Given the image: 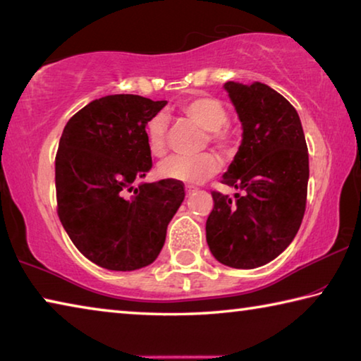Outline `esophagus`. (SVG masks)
Returning <instances> with one entry per match:
<instances>
[{
    "label": "esophagus",
    "instance_id": "1",
    "mask_svg": "<svg viewBox=\"0 0 361 361\" xmlns=\"http://www.w3.org/2000/svg\"><path fill=\"white\" fill-rule=\"evenodd\" d=\"M186 192H188V194H191V192H194V189H192L191 186H188V188H186Z\"/></svg>",
    "mask_w": 361,
    "mask_h": 361
}]
</instances>
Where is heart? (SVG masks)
Here are the masks:
<instances>
[{
  "mask_svg": "<svg viewBox=\"0 0 361 361\" xmlns=\"http://www.w3.org/2000/svg\"><path fill=\"white\" fill-rule=\"evenodd\" d=\"M180 114L188 120L199 124L208 130V140L213 145L227 149L232 145V133L226 124L228 121L227 109L219 99L213 96L197 94L180 104ZM147 143L153 156L166 154L167 152V120L162 115H156L147 124ZM219 170V161L212 153H202L197 156H173L164 161L159 167V173L164 178L197 185L208 180Z\"/></svg>",
  "mask_w": 361,
  "mask_h": 361,
  "instance_id": "heart-1",
  "label": "heart"
}]
</instances>
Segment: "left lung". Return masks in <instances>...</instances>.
Instances as JSON below:
<instances>
[{"label": "left lung", "instance_id": "8db88e82", "mask_svg": "<svg viewBox=\"0 0 361 361\" xmlns=\"http://www.w3.org/2000/svg\"><path fill=\"white\" fill-rule=\"evenodd\" d=\"M243 142L222 178L240 192L213 191L207 243L221 264L257 268L292 243L306 209L310 158L300 116L278 91L227 82Z\"/></svg>", "mask_w": 361, "mask_h": 361}]
</instances>
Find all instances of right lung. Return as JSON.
Instances as JSON below:
<instances>
[{
    "label": "right lung",
    "instance_id": "1",
    "mask_svg": "<svg viewBox=\"0 0 361 361\" xmlns=\"http://www.w3.org/2000/svg\"><path fill=\"white\" fill-rule=\"evenodd\" d=\"M166 104L106 96L64 126L55 158L58 218L78 251L107 270L133 271L154 262L185 199L176 180L134 188L152 169L145 126Z\"/></svg>",
    "mask_w": 361,
    "mask_h": 361
}]
</instances>
